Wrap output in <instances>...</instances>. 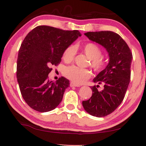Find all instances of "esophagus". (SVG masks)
Here are the masks:
<instances>
[{"instance_id": "34e87169", "label": "esophagus", "mask_w": 146, "mask_h": 146, "mask_svg": "<svg viewBox=\"0 0 146 146\" xmlns=\"http://www.w3.org/2000/svg\"><path fill=\"white\" fill-rule=\"evenodd\" d=\"M70 87H80V85L79 84H76L72 82H70Z\"/></svg>"}]
</instances>
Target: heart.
Wrapping results in <instances>:
<instances>
[{
	"instance_id": "heart-1",
	"label": "heart",
	"mask_w": 146,
	"mask_h": 146,
	"mask_svg": "<svg viewBox=\"0 0 146 146\" xmlns=\"http://www.w3.org/2000/svg\"><path fill=\"white\" fill-rule=\"evenodd\" d=\"M83 50L88 57L91 60V66L96 72H100L104 68L106 60L102 56V50L99 46L93 42L86 43L84 46ZM76 48L74 46H69L64 50L62 58L66 62L69 63L74 59ZM64 75L76 84L85 82L92 76L91 71L88 69L83 68L76 66H71L66 68Z\"/></svg>"
}]
</instances>
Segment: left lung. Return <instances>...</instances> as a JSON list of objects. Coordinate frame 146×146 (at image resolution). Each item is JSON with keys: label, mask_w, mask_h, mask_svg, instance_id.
Returning a JSON list of instances; mask_svg holds the SVG:
<instances>
[{"label": "left lung", "mask_w": 146, "mask_h": 146, "mask_svg": "<svg viewBox=\"0 0 146 146\" xmlns=\"http://www.w3.org/2000/svg\"><path fill=\"white\" fill-rule=\"evenodd\" d=\"M84 35L104 47L109 54L108 64L93 80L103 84L104 89L99 91V85L94 86L90 98L82 102L84 108L90 114L104 117L112 113L124 98L130 81L132 53L122 38L113 32H88Z\"/></svg>", "instance_id": "1"}]
</instances>
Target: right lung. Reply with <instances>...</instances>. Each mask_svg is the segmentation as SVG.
Instances as JSON below:
<instances>
[{"mask_svg": "<svg viewBox=\"0 0 146 146\" xmlns=\"http://www.w3.org/2000/svg\"><path fill=\"white\" fill-rule=\"evenodd\" d=\"M78 31H64L49 26H38L25 38L19 51L17 78L22 96L31 108L46 112L62 100L68 80L62 76L50 81L52 66L61 62L68 46L80 36Z\"/></svg>", "mask_w": 146, "mask_h": 146, "instance_id": "obj_1", "label": "right lung"}]
</instances>
